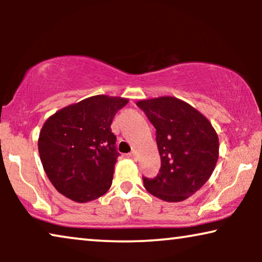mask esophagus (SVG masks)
<instances>
[{"label": "esophagus", "instance_id": "esophagus-1", "mask_svg": "<svg viewBox=\"0 0 262 262\" xmlns=\"http://www.w3.org/2000/svg\"><path fill=\"white\" fill-rule=\"evenodd\" d=\"M127 157H128V159H131V160H137V152L132 151L130 154H127Z\"/></svg>", "mask_w": 262, "mask_h": 262}]
</instances>
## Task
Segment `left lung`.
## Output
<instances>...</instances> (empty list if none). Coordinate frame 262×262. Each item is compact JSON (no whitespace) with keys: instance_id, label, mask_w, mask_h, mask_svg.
Here are the masks:
<instances>
[{"instance_id":"1","label":"left lung","mask_w":262,"mask_h":262,"mask_svg":"<svg viewBox=\"0 0 262 262\" xmlns=\"http://www.w3.org/2000/svg\"><path fill=\"white\" fill-rule=\"evenodd\" d=\"M139 108L156 128L161 169L143 178L149 193L168 203L187 199L203 187L220 155L217 132L209 119L174 96L139 100Z\"/></svg>"}]
</instances>
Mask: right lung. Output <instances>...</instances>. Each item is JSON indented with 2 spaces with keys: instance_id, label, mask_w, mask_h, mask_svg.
I'll return each mask as SVG.
<instances>
[{
  "instance_id": "right-lung-1",
  "label": "right lung",
  "mask_w": 262,
  "mask_h": 262,
  "mask_svg": "<svg viewBox=\"0 0 262 262\" xmlns=\"http://www.w3.org/2000/svg\"><path fill=\"white\" fill-rule=\"evenodd\" d=\"M127 102L119 96L95 95L48 118L39 134V156L60 194L87 203L108 191L119 156L111 124Z\"/></svg>"
}]
</instances>
